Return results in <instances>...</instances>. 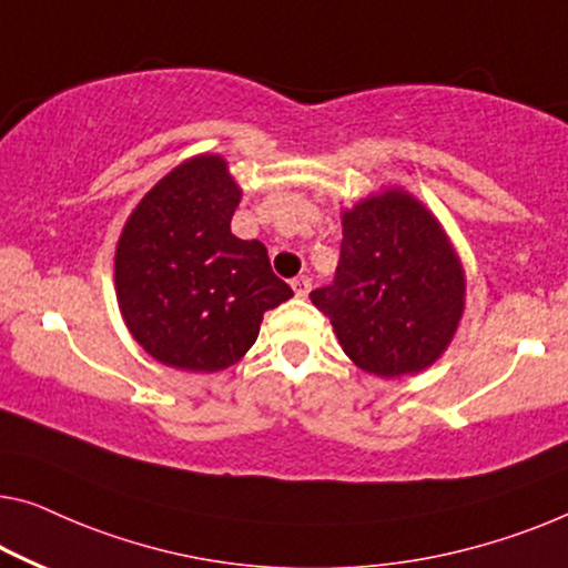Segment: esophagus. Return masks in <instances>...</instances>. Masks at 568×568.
Masks as SVG:
<instances>
[{
	"label": "esophagus",
	"mask_w": 568,
	"mask_h": 568,
	"mask_svg": "<svg viewBox=\"0 0 568 568\" xmlns=\"http://www.w3.org/2000/svg\"><path fill=\"white\" fill-rule=\"evenodd\" d=\"M291 285H293V291H295V295H298V298H306L308 291H311V281L306 275H298Z\"/></svg>",
	"instance_id": "obj_1"
}]
</instances>
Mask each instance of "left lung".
Returning a JSON list of instances; mask_svg holds the SVG:
<instances>
[{"label": "left lung", "instance_id": "1", "mask_svg": "<svg viewBox=\"0 0 568 568\" xmlns=\"http://www.w3.org/2000/svg\"><path fill=\"white\" fill-rule=\"evenodd\" d=\"M334 285L311 293L346 357L395 379L428 369L464 316L467 275L434 211L400 185L342 211Z\"/></svg>", "mask_w": 568, "mask_h": 568}]
</instances>
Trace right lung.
Here are the masks:
<instances>
[{
    "mask_svg": "<svg viewBox=\"0 0 568 568\" xmlns=\"http://www.w3.org/2000/svg\"><path fill=\"white\" fill-rule=\"evenodd\" d=\"M242 189L214 152L160 178L122 226L114 252L120 313L134 342L165 367L219 372L255 344L265 311L293 291L265 244L232 234Z\"/></svg>",
    "mask_w": 568,
    "mask_h": 568,
    "instance_id": "obj_1",
    "label": "right lung"
}]
</instances>
